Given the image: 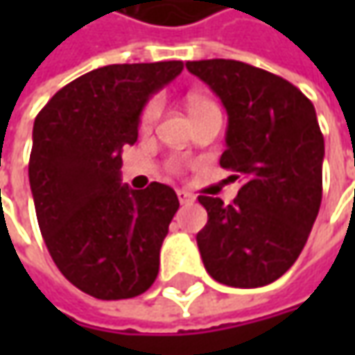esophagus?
<instances>
[{
    "label": "esophagus",
    "mask_w": 355,
    "mask_h": 355,
    "mask_svg": "<svg viewBox=\"0 0 355 355\" xmlns=\"http://www.w3.org/2000/svg\"><path fill=\"white\" fill-rule=\"evenodd\" d=\"M178 199H180V203H189V201H193L196 198L189 191H185V189H178Z\"/></svg>",
    "instance_id": "esophagus-1"
}]
</instances>
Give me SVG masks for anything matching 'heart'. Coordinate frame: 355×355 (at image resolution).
<instances>
[{"mask_svg": "<svg viewBox=\"0 0 355 355\" xmlns=\"http://www.w3.org/2000/svg\"><path fill=\"white\" fill-rule=\"evenodd\" d=\"M205 104L211 103L205 101V98H199V96H189V98H187V108H189V112L198 110V108L205 106ZM157 112H159V104H157V101L148 103V106L144 108L142 118H140V126H142V128H150V126L154 124V120L157 118Z\"/></svg>", "mask_w": 355, "mask_h": 355, "instance_id": "1", "label": "heart"}]
</instances>
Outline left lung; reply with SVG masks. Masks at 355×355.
<instances>
[{
	"label": "left lung",
	"instance_id": "left-lung-1",
	"mask_svg": "<svg viewBox=\"0 0 355 355\" xmlns=\"http://www.w3.org/2000/svg\"><path fill=\"white\" fill-rule=\"evenodd\" d=\"M225 106L221 168L243 178L233 203L199 196L207 223L198 233L205 270L235 288L280 279L316 221L324 136L314 104L282 76L231 59L187 61Z\"/></svg>",
	"mask_w": 355,
	"mask_h": 355
}]
</instances>
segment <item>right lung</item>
Instances as JSON below:
<instances>
[{
	"mask_svg": "<svg viewBox=\"0 0 355 355\" xmlns=\"http://www.w3.org/2000/svg\"><path fill=\"white\" fill-rule=\"evenodd\" d=\"M182 61L108 64L62 87L33 124L29 184L41 235L62 277L101 300L146 293L180 207L170 185L120 184L148 98Z\"/></svg>",
	"mask_w": 355,
	"mask_h": 355,
	"instance_id": "1",
	"label": "right lung"
}]
</instances>
